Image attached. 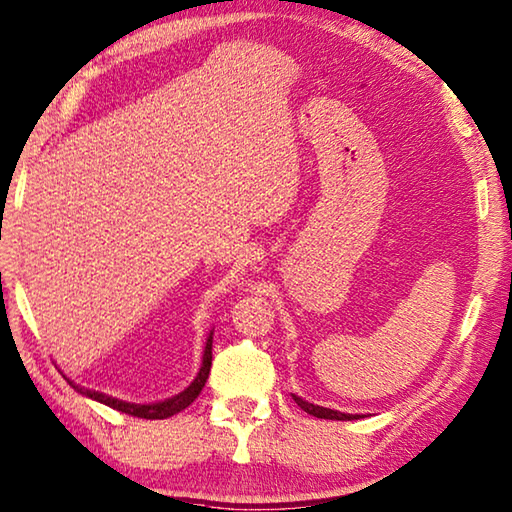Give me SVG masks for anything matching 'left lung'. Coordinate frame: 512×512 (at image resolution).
Returning a JSON list of instances; mask_svg holds the SVG:
<instances>
[{
	"instance_id": "1",
	"label": "left lung",
	"mask_w": 512,
	"mask_h": 512,
	"mask_svg": "<svg viewBox=\"0 0 512 512\" xmlns=\"http://www.w3.org/2000/svg\"><path fill=\"white\" fill-rule=\"evenodd\" d=\"M293 401L300 405L306 414L318 416V418H329V421H353V418H360V414H345V412H338V410H329V407H320V405L306 403V401H302L300 396H295V394H293Z\"/></svg>"
}]
</instances>
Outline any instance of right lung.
<instances>
[{"label":"right lung","mask_w":512,"mask_h":512,"mask_svg":"<svg viewBox=\"0 0 512 512\" xmlns=\"http://www.w3.org/2000/svg\"><path fill=\"white\" fill-rule=\"evenodd\" d=\"M210 365H212V333L208 336V342H206V351H203V362H201V369L197 378L192 380L190 387H185L181 394H176L172 398H165V401H159V403H127V401H118V398L114 396H107L102 392H96V389H87V387H80L76 383L69 385L76 389V392L85 394L89 398H94V401L107 405V407H114V410L123 412V414H129V416H138V418H167V416H174L179 414L181 410H185L190 403H194V398H197L201 394L203 385H206L208 380V374H210Z\"/></svg>","instance_id":"right-lung-1"}]
</instances>
